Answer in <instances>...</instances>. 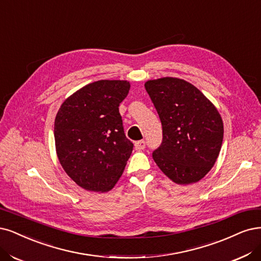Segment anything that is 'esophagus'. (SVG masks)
Instances as JSON below:
<instances>
[{
    "instance_id": "1",
    "label": "esophagus",
    "mask_w": 261,
    "mask_h": 261,
    "mask_svg": "<svg viewBox=\"0 0 261 261\" xmlns=\"http://www.w3.org/2000/svg\"><path fill=\"white\" fill-rule=\"evenodd\" d=\"M135 148L137 150H143L146 148V141L145 140H139L135 143Z\"/></svg>"
}]
</instances>
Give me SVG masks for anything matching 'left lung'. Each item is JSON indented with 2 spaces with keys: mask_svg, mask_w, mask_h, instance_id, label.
Masks as SVG:
<instances>
[{
  "mask_svg": "<svg viewBox=\"0 0 261 261\" xmlns=\"http://www.w3.org/2000/svg\"><path fill=\"white\" fill-rule=\"evenodd\" d=\"M145 87L163 130L161 146L152 153L156 165L178 185L201 180L221 149L223 123L219 112L185 80H152Z\"/></svg>",
  "mask_w": 261,
  "mask_h": 261,
  "instance_id": "left-lung-1",
  "label": "left lung"
}]
</instances>
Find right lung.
<instances>
[{
  "mask_svg": "<svg viewBox=\"0 0 261 261\" xmlns=\"http://www.w3.org/2000/svg\"><path fill=\"white\" fill-rule=\"evenodd\" d=\"M129 88L127 81H97L71 95L56 115L59 162L85 190H111L130 158L134 143L125 136L119 111Z\"/></svg>",
  "mask_w": 261,
  "mask_h": 261,
  "instance_id": "obj_1",
  "label": "right lung"
}]
</instances>
